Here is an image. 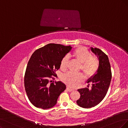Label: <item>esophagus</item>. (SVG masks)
<instances>
[{"instance_id":"1","label":"esophagus","mask_w":128,"mask_h":128,"mask_svg":"<svg viewBox=\"0 0 128 128\" xmlns=\"http://www.w3.org/2000/svg\"><path fill=\"white\" fill-rule=\"evenodd\" d=\"M66 90H67V91H68V92H72V91H73L72 89L70 88H68V87L66 88Z\"/></svg>"}]
</instances>
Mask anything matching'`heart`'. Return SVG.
Here are the masks:
<instances>
[{"instance_id":"obj_1","label":"heart","mask_w":128,"mask_h":128,"mask_svg":"<svg viewBox=\"0 0 128 128\" xmlns=\"http://www.w3.org/2000/svg\"><path fill=\"white\" fill-rule=\"evenodd\" d=\"M73 56L81 63L80 68L87 76H92L96 72L98 68V60L96 57L92 56L88 50L84 47H78L73 52ZM68 59V56L65 55L61 60L60 68L62 70H65L67 68ZM62 80L69 87L74 88L84 81V76L81 73H73L69 72L63 75Z\"/></svg>"}]
</instances>
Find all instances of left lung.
<instances>
[{"label":"left lung","instance_id":"1","mask_svg":"<svg viewBox=\"0 0 128 128\" xmlns=\"http://www.w3.org/2000/svg\"><path fill=\"white\" fill-rule=\"evenodd\" d=\"M90 48L98 59V68L96 73L87 81L88 83L91 84V88L78 89V91L81 96L76 101L78 106L87 108L96 106L102 101L108 91L112 78L111 66L108 56L99 48Z\"/></svg>","mask_w":128,"mask_h":128}]
</instances>
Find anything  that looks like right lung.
<instances>
[{
    "mask_svg": "<svg viewBox=\"0 0 128 128\" xmlns=\"http://www.w3.org/2000/svg\"><path fill=\"white\" fill-rule=\"evenodd\" d=\"M70 46L50 43L36 50L28 61L24 86L30 102L37 108L48 109L53 107L66 86L61 81L52 82L60 60L71 50Z\"/></svg>",
    "mask_w": 128,
    "mask_h": 128,
    "instance_id": "obj_1",
    "label": "right lung"
}]
</instances>
